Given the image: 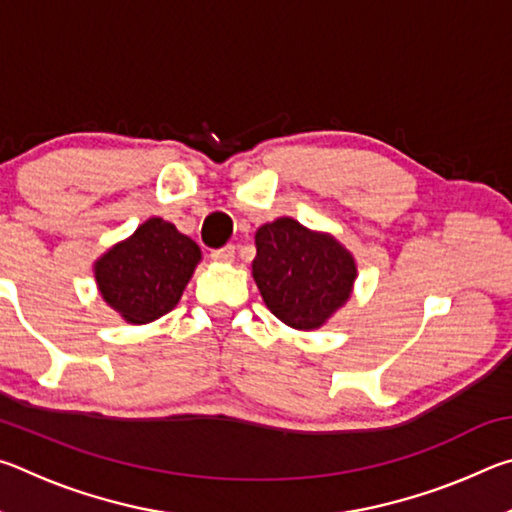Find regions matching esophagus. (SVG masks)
Masks as SVG:
<instances>
[{"label": "esophagus", "mask_w": 512, "mask_h": 512, "mask_svg": "<svg viewBox=\"0 0 512 512\" xmlns=\"http://www.w3.org/2000/svg\"><path fill=\"white\" fill-rule=\"evenodd\" d=\"M210 257L214 259V262L228 264V262H232V259H235V246L228 244V246H223V248H216V250H212Z\"/></svg>", "instance_id": "34e87169"}]
</instances>
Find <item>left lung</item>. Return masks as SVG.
<instances>
[{
  "label": "left lung",
  "mask_w": 512,
  "mask_h": 512,
  "mask_svg": "<svg viewBox=\"0 0 512 512\" xmlns=\"http://www.w3.org/2000/svg\"><path fill=\"white\" fill-rule=\"evenodd\" d=\"M255 246V284L282 323L318 329L348 302L357 264L332 235L282 216L255 232Z\"/></svg>",
  "instance_id": "1"
}]
</instances>
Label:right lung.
<instances>
[{
    "label": "right lung",
    "mask_w": 512,
    "mask_h": 512,
    "mask_svg": "<svg viewBox=\"0 0 512 512\" xmlns=\"http://www.w3.org/2000/svg\"><path fill=\"white\" fill-rule=\"evenodd\" d=\"M198 262L196 241L153 216L94 262V277L101 298L126 323L144 325L178 305Z\"/></svg>",
    "instance_id": "right-lung-1"
}]
</instances>
